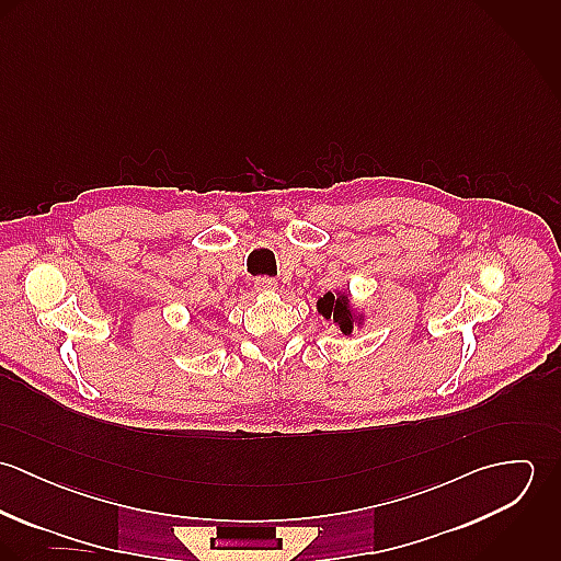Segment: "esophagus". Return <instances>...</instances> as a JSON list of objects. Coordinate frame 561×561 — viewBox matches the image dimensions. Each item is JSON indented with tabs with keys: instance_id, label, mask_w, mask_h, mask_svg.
<instances>
[{
	"instance_id": "obj_1",
	"label": "esophagus",
	"mask_w": 561,
	"mask_h": 561,
	"mask_svg": "<svg viewBox=\"0 0 561 561\" xmlns=\"http://www.w3.org/2000/svg\"><path fill=\"white\" fill-rule=\"evenodd\" d=\"M254 289H256L259 294H274V291L278 289V283H276L274 278H256Z\"/></svg>"
}]
</instances>
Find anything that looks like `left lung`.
<instances>
[{
    "mask_svg": "<svg viewBox=\"0 0 561 561\" xmlns=\"http://www.w3.org/2000/svg\"><path fill=\"white\" fill-rule=\"evenodd\" d=\"M316 309L323 320L332 321L334 328L345 336H350L354 330H363L367 320L365 311L354 305L347 289L325 291L316 302Z\"/></svg>",
    "mask_w": 561,
    "mask_h": 561,
    "instance_id": "left-lung-1",
    "label": "left lung"
}]
</instances>
